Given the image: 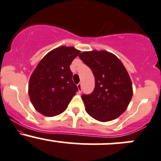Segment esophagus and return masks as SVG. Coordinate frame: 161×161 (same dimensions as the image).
<instances>
[{
  "instance_id": "esophagus-1",
  "label": "esophagus",
  "mask_w": 161,
  "mask_h": 161,
  "mask_svg": "<svg viewBox=\"0 0 161 161\" xmlns=\"http://www.w3.org/2000/svg\"><path fill=\"white\" fill-rule=\"evenodd\" d=\"M77 87L78 89H79V93H81V92H82V84L79 83L77 85Z\"/></svg>"
}]
</instances>
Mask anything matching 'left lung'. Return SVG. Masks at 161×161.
<instances>
[{
    "mask_svg": "<svg viewBox=\"0 0 161 161\" xmlns=\"http://www.w3.org/2000/svg\"><path fill=\"white\" fill-rule=\"evenodd\" d=\"M90 68L95 77V89L82 95L86 111L100 122L113 120L127 109L133 96V86L123 64L107 51L83 52L79 55Z\"/></svg>",
    "mask_w": 161,
    "mask_h": 161,
    "instance_id": "obj_1",
    "label": "left lung"
}]
</instances>
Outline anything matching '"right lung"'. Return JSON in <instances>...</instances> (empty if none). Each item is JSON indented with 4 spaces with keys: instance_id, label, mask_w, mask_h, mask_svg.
<instances>
[{
    "instance_id": "add662e5",
    "label": "right lung",
    "mask_w": 161,
    "mask_h": 161,
    "mask_svg": "<svg viewBox=\"0 0 161 161\" xmlns=\"http://www.w3.org/2000/svg\"><path fill=\"white\" fill-rule=\"evenodd\" d=\"M79 53L74 47H58L45 55L32 72L28 95L41 114L55 116L66 109L78 91L69 65Z\"/></svg>"
}]
</instances>
